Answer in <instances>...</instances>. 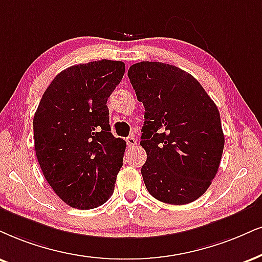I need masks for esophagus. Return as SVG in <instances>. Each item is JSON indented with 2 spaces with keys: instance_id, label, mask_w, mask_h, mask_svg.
Listing matches in <instances>:
<instances>
[{
  "instance_id": "34e87169",
  "label": "esophagus",
  "mask_w": 262,
  "mask_h": 262,
  "mask_svg": "<svg viewBox=\"0 0 262 262\" xmlns=\"http://www.w3.org/2000/svg\"><path fill=\"white\" fill-rule=\"evenodd\" d=\"M126 143H127L128 147H135L137 144V140L135 136H128L126 138Z\"/></svg>"
}]
</instances>
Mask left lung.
Instances as JSON below:
<instances>
[{
    "label": "left lung",
    "instance_id": "left-lung-1",
    "mask_svg": "<svg viewBox=\"0 0 262 262\" xmlns=\"http://www.w3.org/2000/svg\"><path fill=\"white\" fill-rule=\"evenodd\" d=\"M143 103L141 172L148 192L183 205L202 196L220 165L225 137L216 104L190 74L160 62H141L127 72Z\"/></svg>",
    "mask_w": 262,
    "mask_h": 262
}]
</instances>
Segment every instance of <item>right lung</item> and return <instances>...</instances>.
Instances as JSON below:
<instances>
[{"label": "right lung", "instance_id": "1", "mask_svg": "<svg viewBox=\"0 0 262 262\" xmlns=\"http://www.w3.org/2000/svg\"><path fill=\"white\" fill-rule=\"evenodd\" d=\"M124 74L118 60L68 68L47 87L34 115L42 173L72 208H97L114 192L126 142L112 135L106 101Z\"/></svg>", "mask_w": 262, "mask_h": 262}]
</instances>
